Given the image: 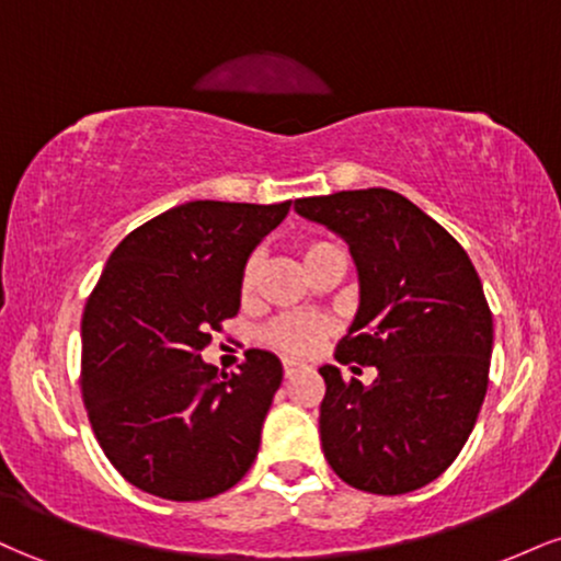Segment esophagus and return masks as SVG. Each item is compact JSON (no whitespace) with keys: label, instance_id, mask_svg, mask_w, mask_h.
I'll return each instance as SVG.
<instances>
[{"label":"esophagus","instance_id":"obj_1","mask_svg":"<svg viewBox=\"0 0 561 561\" xmlns=\"http://www.w3.org/2000/svg\"><path fill=\"white\" fill-rule=\"evenodd\" d=\"M282 369H285V377H293L295 371L302 369V364L295 362V358H282Z\"/></svg>","mask_w":561,"mask_h":561}]
</instances>
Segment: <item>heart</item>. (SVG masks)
Segmentation results:
<instances>
[{
  "label": "heart",
  "mask_w": 561,
  "mask_h": 561,
  "mask_svg": "<svg viewBox=\"0 0 561 561\" xmlns=\"http://www.w3.org/2000/svg\"><path fill=\"white\" fill-rule=\"evenodd\" d=\"M327 250H332V244L308 242L306 248H302V261H306V266L313 259H319L321 253H327ZM255 282H259V259H250L242 268V279H240L242 295L253 293ZM324 332H327L324 321L306 319V317H287V319L274 321V324L268 327L266 340L274 347H279V351L298 353V356H302V353H311L313 347H317L319 340L324 337Z\"/></svg>",
  "instance_id": "1"
}]
</instances>
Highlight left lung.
<instances>
[{
  "label": "left lung",
  "mask_w": 561,
  "mask_h": 561,
  "mask_svg": "<svg viewBox=\"0 0 561 561\" xmlns=\"http://www.w3.org/2000/svg\"><path fill=\"white\" fill-rule=\"evenodd\" d=\"M295 210L343 237L356 263L358 311L334 358L377 369L371 385L319 369L327 461L358 491H416L459 456L485 401L493 317L480 276L440 224L392 190L302 197Z\"/></svg>",
  "instance_id": "8db88e82"
}]
</instances>
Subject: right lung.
<instances>
[{"label": "right lung", "instance_id": "right-lung-1", "mask_svg": "<svg viewBox=\"0 0 561 561\" xmlns=\"http://www.w3.org/2000/svg\"><path fill=\"white\" fill-rule=\"evenodd\" d=\"M287 203L192 199L134 229L81 319V392L102 450L139 491L203 501L253 467L282 362L218 375L199 351L240 311L242 268Z\"/></svg>", "mask_w": 561, "mask_h": 561}]
</instances>
